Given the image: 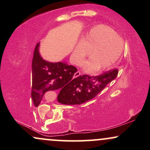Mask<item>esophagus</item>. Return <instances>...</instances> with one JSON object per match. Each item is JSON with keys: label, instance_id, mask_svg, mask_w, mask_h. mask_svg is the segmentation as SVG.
Masks as SVG:
<instances>
[{"label": "esophagus", "instance_id": "1", "mask_svg": "<svg viewBox=\"0 0 150 150\" xmlns=\"http://www.w3.org/2000/svg\"><path fill=\"white\" fill-rule=\"evenodd\" d=\"M80 75H81L80 72V71H77V72H76V73H75V75H74V77H77L80 76Z\"/></svg>", "mask_w": 150, "mask_h": 150}]
</instances>
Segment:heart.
<instances>
[{
    "label": "heart",
    "instance_id": "heart-1",
    "mask_svg": "<svg viewBox=\"0 0 150 150\" xmlns=\"http://www.w3.org/2000/svg\"><path fill=\"white\" fill-rule=\"evenodd\" d=\"M123 46V39L114 31L105 25H98L77 44L73 60L75 64L80 65L91 52L92 58L84 63V69L87 72L108 70L118 61Z\"/></svg>",
    "mask_w": 150,
    "mask_h": 150
}]
</instances>
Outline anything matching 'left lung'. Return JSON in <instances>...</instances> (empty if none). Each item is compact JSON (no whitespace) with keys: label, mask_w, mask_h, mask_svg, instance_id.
<instances>
[{"label":"left lung","mask_w":150,"mask_h":150,"mask_svg":"<svg viewBox=\"0 0 150 150\" xmlns=\"http://www.w3.org/2000/svg\"><path fill=\"white\" fill-rule=\"evenodd\" d=\"M118 73V69H114L98 76L80 75L74 80L71 87L59 92L58 101L63 104L77 105L91 100L116 78Z\"/></svg>","instance_id":"obj_1"}]
</instances>
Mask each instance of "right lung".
Returning <instances> with one entry per match:
<instances>
[{
  "label": "right lung",
  "mask_w": 150,
  "mask_h": 150,
  "mask_svg": "<svg viewBox=\"0 0 150 150\" xmlns=\"http://www.w3.org/2000/svg\"><path fill=\"white\" fill-rule=\"evenodd\" d=\"M39 45L37 44L34 49L32 65V98L36 107L48 91H61L71 87L75 79L73 78V75L77 71L75 67L65 63L44 61L39 53Z\"/></svg>",
  "instance_id": "add662e5"
}]
</instances>
